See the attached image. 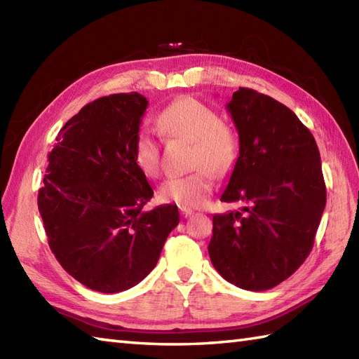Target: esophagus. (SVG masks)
Returning a JSON list of instances; mask_svg holds the SVG:
<instances>
[{
	"instance_id": "esophagus-1",
	"label": "esophagus",
	"mask_w": 359,
	"mask_h": 359,
	"mask_svg": "<svg viewBox=\"0 0 359 359\" xmlns=\"http://www.w3.org/2000/svg\"><path fill=\"white\" fill-rule=\"evenodd\" d=\"M180 215L184 216V217H188V216L194 215V210H191V208H187V207H180Z\"/></svg>"
}]
</instances>
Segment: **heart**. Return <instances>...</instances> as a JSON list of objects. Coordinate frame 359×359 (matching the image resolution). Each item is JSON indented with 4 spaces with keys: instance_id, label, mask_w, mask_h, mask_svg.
I'll return each mask as SVG.
<instances>
[{
    "instance_id": "obj_1",
    "label": "heart",
    "mask_w": 359,
    "mask_h": 359,
    "mask_svg": "<svg viewBox=\"0 0 359 359\" xmlns=\"http://www.w3.org/2000/svg\"><path fill=\"white\" fill-rule=\"evenodd\" d=\"M157 126L168 137L193 142L191 168L199 170L175 175L162 182L160 199L187 207H201L212 191V175L224 177L231 172L239 157V142L219 114L193 97H184L168 104L158 114ZM134 160L139 170L152 177L158 171V144L149 131H140L134 143Z\"/></svg>"
}]
</instances>
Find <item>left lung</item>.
Masks as SVG:
<instances>
[{
	"mask_svg": "<svg viewBox=\"0 0 359 359\" xmlns=\"http://www.w3.org/2000/svg\"><path fill=\"white\" fill-rule=\"evenodd\" d=\"M239 157L220 201L241 210L212 216L210 259L236 287L262 292L299 269L313 248L325 208L318 144L296 114L239 88L226 103Z\"/></svg>",
	"mask_w": 359,
	"mask_h": 359,
	"instance_id": "8db88e82",
	"label": "left lung"
}]
</instances>
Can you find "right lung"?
I'll return each mask as SVG.
<instances>
[{
  "instance_id": "obj_1",
  "label": "right lung",
  "mask_w": 359,
  "mask_h": 359,
  "mask_svg": "<svg viewBox=\"0 0 359 359\" xmlns=\"http://www.w3.org/2000/svg\"><path fill=\"white\" fill-rule=\"evenodd\" d=\"M148 100L102 97L60 129L48 156L38 210L49 247L74 279L100 293L139 284L179 224L175 205L144 210L151 185L134 160Z\"/></svg>"
}]
</instances>
